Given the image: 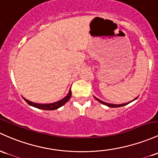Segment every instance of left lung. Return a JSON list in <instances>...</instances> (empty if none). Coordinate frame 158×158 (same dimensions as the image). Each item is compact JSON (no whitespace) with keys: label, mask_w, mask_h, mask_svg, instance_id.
I'll return each mask as SVG.
<instances>
[{"label":"left lung","mask_w":158,"mask_h":158,"mask_svg":"<svg viewBox=\"0 0 158 158\" xmlns=\"http://www.w3.org/2000/svg\"><path fill=\"white\" fill-rule=\"evenodd\" d=\"M94 98L96 99V100H98V101L100 102V103H103V104H104V105H106V106H109V107H112V108H115V107H121V106H124L127 105V104H128V103H131V102H132V101H133V100H132V101L129 102V103H123V104H112V103H106V102L102 101V100H100V99H98V98H95V97H94ZM136 99H134V100H136Z\"/></svg>","instance_id":"8db88e82"}]
</instances>
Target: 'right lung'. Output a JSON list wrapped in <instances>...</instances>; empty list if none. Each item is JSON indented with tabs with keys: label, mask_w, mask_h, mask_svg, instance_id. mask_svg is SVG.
I'll use <instances>...</instances> for the list:
<instances>
[{
	"label": "right lung",
	"mask_w": 158,
	"mask_h": 158,
	"mask_svg": "<svg viewBox=\"0 0 158 158\" xmlns=\"http://www.w3.org/2000/svg\"><path fill=\"white\" fill-rule=\"evenodd\" d=\"M71 94H72V93H71V90H70L68 94H67L64 98H63L62 100H60L58 102H55V103H48V104H40V103H33V102L27 100V99L24 98H23L29 105L32 106L34 107H36V108L41 109V110H57V109L60 108V107L62 106L63 105H64L65 103L70 99Z\"/></svg>",
	"instance_id": "1"
}]
</instances>
